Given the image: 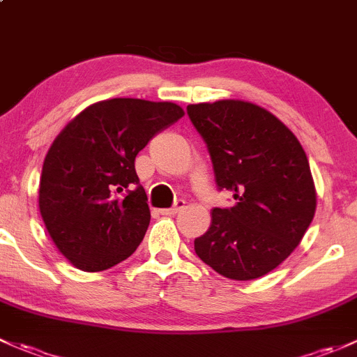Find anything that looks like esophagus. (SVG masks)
I'll use <instances>...</instances> for the list:
<instances>
[{"mask_svg": "<svg viewBox=\"0 0 357 357\" xmlns=\"http://www.w3.org/2000/svg\"><path fill=\"white\" fill-rule=\"evenodd\" d=\"M181 208H185V200H181V198H179V200L174 202V205H172L171 208H164V210H160V212H162L164 215H176V213H178Z\"/></svg>", "mask_w": 357, "mask_h": 357, "instance_id": "1", "label": "esophagus"}]
</instances>
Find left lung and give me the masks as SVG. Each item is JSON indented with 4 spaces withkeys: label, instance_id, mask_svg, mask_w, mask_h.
I'll return each mask as SVG.
<instances>
[{
    "label": "left lung",
    "instance_id": "left-lung-1",
    "mask_svg": "<svg viewBox=\"0 0 357 357\" xmlns=\"http://www.w3.org/2000/svg\"><path fill=\"white\" fill-rule=\"evenodd\" d=\"M186 111L207 144L217 186L236 200L212 210L195 251L227 279L264 277L296 250L313 220L317 191L305 150L257 104L224 99L190 104Z\"/></svg>",
    "mask_w": 357,
    "mask_h": 357
}]
</instances>
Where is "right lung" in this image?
Here are the masks:
<instances>
[{"instance_id": "obj_1", "label": "right lung", "mask_w": 357, "mask_h": 357, "mask_svg": "<svg viewBox=\"0 0 357 357\" xmlns=\"http://www.w3.org/2000/svg\"><path fill=\"white\" fill-rule=\"evenodd\" d=\"M183 116L174 102L100 100L56 137L44 159L39 210L71 265L100 272L133 255L150 222L135 157Z\"/></svg>"}]
</instances>
